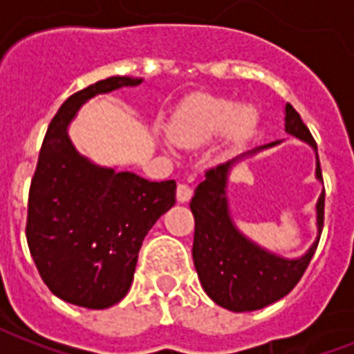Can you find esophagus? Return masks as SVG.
Listing matches in <instances>:
<instances>
[{
    "label": "esophagus",
    "instance_id": "esophagus-1",
    "mask_svg": "<svg viewBox=\"0 0 354 354\" xmlns=\"http://www.w3.org/2000/svg\"><path fill=\"white\" fill-rule=\"evenodd\" d=\"M192 197H193V192H192V187H189V185L178 184V187H176L178 203H187V201L192 199Z\"/></svg>",
    "mask_w": 354,
    "mask_h": 354
}]
</instances>
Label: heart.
<instances>
[{
    "label": "heart",
    "instance_id": "1",
    "mask_svg": "<svg viewBox=\"0 0 354 354\" xmlns=\"http://www.w3.org/2000/svg\"><path fill=\"white\" fill-rule=\"evenodd\" d=\"M258 109L252 104L233 106L212 94H195L174 111L169 123L170 140L182 147H199L220 134L223 144L239 146L258 124Z\"/></svg>",
    "mask_w": 354,
    "mask_h": 354
}]
</instances>
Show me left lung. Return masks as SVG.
<instances>
[{"label":"left lung","instance_id":"left-lung-1","mask_svg":"<svg viewBox=\"0 0 354 354\" xmlns=\"http://www.w3.org/2000/svg\"><path fill=\"white\" fill-rule=\"evenodd\" d=\"M284 131L305 142L315 151V178L322 182L317 144L299 113L290 104L284 106ZM282 140H274L266 146L254 147L252 151H246L208 170L189 203L195 216L193 263L199 274L201 286L214 304L227 311H256L279 301L299 282L319 245L324 220V189L315 205L317 239L307 248V252L297 258H284L254 243L239 230L231 216L227 197L231 170L239 162L269 147L279 146Z\"/></svg>","mask_w":354,"mask_h":354}]
</instances>
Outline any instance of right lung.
<instances>
[{
  "label": "right lung",
  "mask_w": 354,
  "mask_h": 354,
  "mask_svg": "<svg viewBox=\"0 0 354 354\" xmlns=\"http://www.w3.org/2000/svg\"><path fill=\"white\" fill-rule=\"evenodd\" d=\"M142 81L113 75L72 94L50 121L30 185L26 239L35 267L55 296L87 309L127 296L142 241L176 203L174 180L96 165L68 132L85 102Z\"/></svg>",
  "instance_id": "right-lung-1"
}]
</instances>
